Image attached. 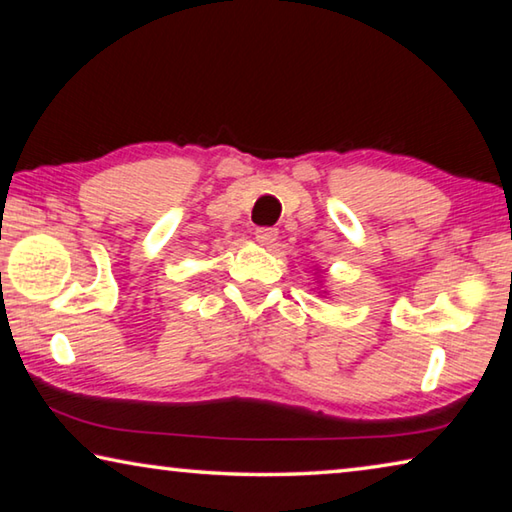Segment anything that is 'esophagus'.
<instances>
[{"label":"esophagus","mask_w":512,"mask_h":512,"mask_svg":"<svg viewBox=\"0 0 512 512\" xmlns=\"http://www.w3.org/2000/svg\"><path fill=\"white\" fill-rule=\"evenodd\" d=\"M255 239L262 246H273L277 241V230L275 228H257L255 230Z\"/></svg>","instance_id":"34e87169"}]
</instances>
